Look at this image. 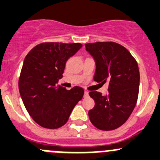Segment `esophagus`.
<instances>
[{
	"label": "esophagus",
	"instance_id": "esophagus-1",
	"mask_svg": "<svg viewBox=\"0 0 160 160\" xmlns=\"http://www.w3.org/2000/svg\"><path fill=\"white\" fill-rule=\"evenodd\" d=\"M89 97V92H88V91H85L84 97Z\"/></svg>",
	"mask_w": 160,
	"mask_h": 160
}]
</instances>
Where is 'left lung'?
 Returning a JSON list of instances; mask_svg holds the SVG:
<instances>
[{"label": "left lung", "mask_w": 160, "mask_h": 160, "mask_svg": "<svg viewBox=\"0 0 160 160\" xmlns=\"http://www.w3.org/2000/svg\"><path fill=\"white\" fill-rule=\"evenodd\" d=\"M86 48L96 61L94 81L108 82V93L89 92L95 106L89 111L94 127L113 130L128 119L136 106L139 92L140 73L138 63L122 45L112 42L86 44Z\"/></svg>", "instance_id": "1"}]
</instances>
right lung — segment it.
Segmentation results:
<instances>
[{"label": "right lung", "instance_id": "obj_1", "mask_svg": "<svg viewBox=\"0 0 160 160\" xmlns=\"http://www.w3.org/2000/svg\"><path fill=\"white\" fill-rule=\"evenodd\" d=\"M82 45L43 42L33 47L24 59L19 89L29 115L47 129L66 124L74 106L82 99L84 89L74 86L68 90L57 85L66 62Z\"/></svg>", "mask_w": 160, "mask_h": 160}]
</instances>
